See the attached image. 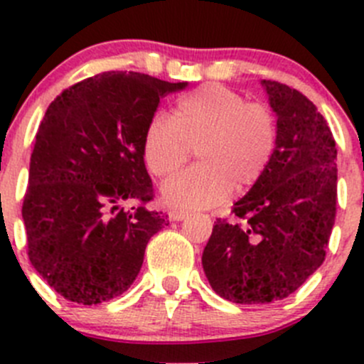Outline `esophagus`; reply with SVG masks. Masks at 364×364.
<instances>
[{
	"mask_svg": "<svg viewBox=\"0 0 364 364\" xmlns=\"http://www.w3.org/2000/svg\"><path fill=\"white\" fill-rule=\"evenodd\" d=\"M168 218H171L172 222H181V220L186 218V213H183V211H171V213H168Z\"/></svg>",
	"mask_w": 364,
	"mask_h": 364,
	"instance_id": "1",
	"label": "esophagus"
}]
</instances>
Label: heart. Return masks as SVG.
Segmentation results:
<instances>
[{
	"label": "heart",
	"instance_id": "1",
	"mask_svg": "<svg viewBox=\"0 0 364 364\" xmlns=\"http://www.w3.org/2000/svg\"><path fill=\"white\" fill-rule=\"evenodd\" d=\"M278 146V121L267 105L208 82L183 95L172 116L155 114L146 124L142 156L149 172L167 178L196 148V167L167 179L165 203L178 209H204L243 193L260 181Z\"/></svg>",
	"mask_w": 364,
	"mask_h": 364
}]
</instances>
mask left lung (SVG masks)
<instances>
[{"label":"left lung","instance_id":"1","mask_svg":"<svg viewBox=\"0 0 364 364\" xmlns=\"http://www.w3.org/2000/svg\"><path fill=\"white\" fill-rule=\"evenodd\" d=\"M278 121L266 174L216 218L203 253L213 291L266 304L297 291L321 267L336 216V144L328 123L297 90L260 80Z\"/></svg>","mask_w":364,"mask_h":364}]
</instances>
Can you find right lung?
Masks as SVG:
<instances>
[{
    "instance_id": "1",
    "label": "right lung",
    "mask_w": 364,
    "mask_h": 364,
    "mask_svg": "<svg viewBox=\"0 0 364 364\" xmlns=\"http://www.w3.org/2000/svg\"><path fill=\"white\" fill-rule=\"evenodd\" d=\"M188 82L104 72L49 105L29 161L23 204L28 255L65 299L98 304L128 291L146 245L168 225L149 211L153 183L142 156L160 98ZM124 200L139 206L124 212Z\"/></svg>"
}]
</instances>
